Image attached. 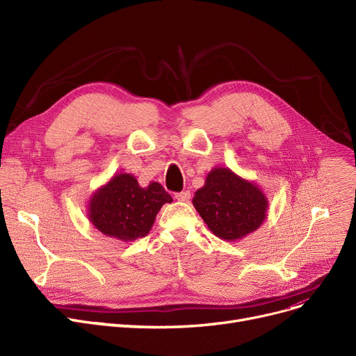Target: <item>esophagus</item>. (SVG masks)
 <instances>
[{
  "mask_svg": "<svg viewBox=\"0 0 356 356\" xmlns=\"http://www.w3.org/2000/svg\"><path fill=\"white\" fill-rule=\"evenodd\" d=\"M176 199L179 202H189L191 200V192L189 191H183L180 193H176Z\"/></svg>",
  "mask_w": 356,
  "mask_h": 356,
  "instance_id": "1",
  "label": "esophagus"
}]
</instances>
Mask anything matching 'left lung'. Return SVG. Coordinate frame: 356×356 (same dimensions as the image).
I'll list each match as a JSON object with an SVG mask.
<instances>
[{
    "label": "left lung",
    "mask_w": 356,
    "mask_h": 356,
    "mask_svg": "<svg viewBox=\"0 0 356 356\" xmlns=\"http://www.w3.org/2000/svg\"><path fill=\"white\" fill-rule=\"evenodd\" d=\"M192 203L212 234L228 242L255 232L266 220L268 208L259 186L228 167H213Z\"/></svg>",
    "instance_id": "8db88e82"
}]
</instances>
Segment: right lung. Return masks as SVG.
<instances>
[{"label":"right lung","mask_w":356,"mask_h":356,"mask_svg":"<svg viewBox=\"0 0 356 356\" xmlns=\"http://www.w3.org/2000/svg\"><path fill=\"white\" fill-rule=\"evenodd\" d=\"M170 202L172 196L160 183L141 188L133 175L117 173L92 193L88 219L104 235L131 242L149 232L163 204Z\"/></svg>","instance_id":"1"}]
</instances>
